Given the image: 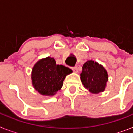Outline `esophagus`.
Returning a JSON list of instances; mask_svg holds the SVG:
<instances>
[{
    "label": "esophagus",
    "instance_id": "obj_1",
    "mask_svg": "<svg viewBox=\"0 0 133 133\" xmlns=\"http://www.w3.org/2000/svg\"><path fill=\"white\" fill-rule=\"evenodd\" d=\"M71 69H72V70H73L75 72H78V69H77V66H74V67H72Z\"/></svg>",
    "mask_w": 133,
    "mask_h": 133
}]
</instances>
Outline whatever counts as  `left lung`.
<instances>
[{
    "instance_id": "obj_1",
    "label": "left lung",
    "mask_w": 133,
    "mask_h": 133,
    "mask_svg": "<svg viewBox=\"0 0 133 133\" xmlns=\"http://www.w3.org/2000/svg\"><path fill=\"white\" fill-rule=\"evenodd\" d=\"M81 80L84 87L90 92L98 94L105 90L108 74L101 64L90 60L83 64Z\"/></svg>"
}]
</instances>
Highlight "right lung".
I'll return each instance as SVG.
<instances>
[{"instance_id": "add662e5", "label": "right lung", "mask_w": 133, "mask_h": 133, "mask_svg": "<svg viewBox=\"0 0 133 133\" xmlns=\"http://www.w3.org/2000/svg\"><path fill=\"white\" fill-rule=\"evenodd\" d=\"M71 72V69L56 64L55 60L49 56L34 65L31 75L32 86L41 95L52 96L61 89L66 75Z\"/></svg>"}]
</instances>
